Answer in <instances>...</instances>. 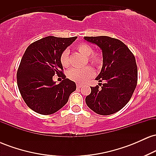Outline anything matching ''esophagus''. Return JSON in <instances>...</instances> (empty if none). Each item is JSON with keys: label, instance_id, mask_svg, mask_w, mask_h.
<instances>
[{"label": "esophagus", "instance_id": "esophagus-1", "mask_svg": "<svg viewBox=\"0 0 156 156\" xmlns=\"http://www.w3.org/2000/svg\"><path fill=\"white\" fill-rule=\"evenodd\" d=\"M76 87H77V88H78V89H80V88H81L82 87H83V85H82V84H80V83H77Z\"/></svg>", "mask_w": 156, "mask_h": 156}]
</instances>
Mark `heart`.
<instances>
[{"mask_svg":"<svg viewBox=\"0 0 156 156\" xmlns=\"http://www.w3.org/2000/svg\"><path fill=\"white\" fill-rule=\"evenodd\" d=\"M76 49L81 54L87 57V60L92 65L96 67H101L103 63V56L101 53L93 52V48L90 44L82 42L77 45ZM60 62L64 67L69 66V52L67 50L61 53ZM94 73L91 67H85L83 68H72L67 72V77L70 80L77 83H82L92 78Z\"/></svg>","mask_w":156,"mask_h":156,"instance_id":"heart-1","label":"heart"}]
</instances>
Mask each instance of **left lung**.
Wrapping results in <instances>:
<instances>
[{
  "label": "left lung",
  "instance_id": "8db88e82",
  "mask_svg": "<svg viewBox=\"0 0 156 156\" xmlns=\"http://www.w3.org/2000/svg\"><path fill=\"white\" fill-rule=\"evenodd\" d=\"M84 39L101 48L103 67L96 80L105 81L90 87L91 93L86 97V103L101 115L114 114L128 103L136 87L138 69L135 56L117 39L100 36L84 37Z\"/></svg>",
  "mask_w": 156,
  "mask_h": 156
}]
</instances>
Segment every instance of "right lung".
Segmentation results:
<instances>
[{"label":"right lung","mask_w":156,"mask_h":156,"mask_svg":"<svg viewBox=\"0 0 156 156\" xmlns=\"http://www.w3.org/2000/svg\"><path fill=\"white\" fill-rule=\"evenodd\" d=\"M76 39L49 36L31 43L25 51L17 69V86L25 103L35 112H56L76 89V83L66 78L60 62L61 53ZM55 74L63 78L60 84L52 80Z\"/></svg>","instance_id":"1"}]
</instances>
